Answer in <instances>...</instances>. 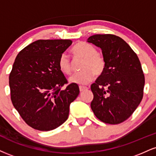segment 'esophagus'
<instances>
[{"instance_id": "1", "label": "esophagus", "mask_w": 156, "mask_h": 156, "mask_svg": "<svg viewBox=\"0 0 156 156\" xmlns=\"http://www.w3.org/2000/svg\"><path fill=\"white\" fill-rule=\"evenodd\" d=\"M87 89H88V88L86 87V86H79L80 91H85V90H86Z\"/></svg>"}]
</instances>
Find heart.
<instances>
[{"label": "heart", "mask_w": 156, "mask_h": 156, "mask_svg": "<svg viewBox=\"0 0 156 156\" xmlns=\"http://www.w3.org/2000/svg\"><path fill=\"white\" fill-rule=\"evenodd\" d=\"M73 53L76 56L83 58L84 62L79 73H75L70 78L71 83L86 84L93 79L94 75L99 76L104 72L105 68V61L94 46L84 42H79L73 46ZM59 70L65 75H70L72 72V67L68 55L64 53L60 56L58 62Z\"/></svg>", "instance_id": "obj_1"}]
</instances>
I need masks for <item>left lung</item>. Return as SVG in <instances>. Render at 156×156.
Returning a JSON list of instances; mask_svg holds the SVG:
<instances>
[{"mask_svg": "<svg viewBox=\"0 0 156 156\" xmlns=\"http://www.w3.org/2000/svg\"><path fill=\"white\" fill-rule=\"evenodd\" d=\"M87 41L102 49L105 61L104 72L91 86V108L101 121L119 124L132 115L143 97L141 63L129 45L115 35H91Z\"/></svg>", "mask_w": 156, "mask_h": 156, "instance_id": "left-lung-1", "label": "left lung"}]
</instances>
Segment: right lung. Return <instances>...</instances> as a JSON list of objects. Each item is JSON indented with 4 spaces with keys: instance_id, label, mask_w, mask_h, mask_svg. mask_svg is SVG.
<instances>
[{
    "instance_id": "obj_1",
    "label": "right lung",
    "mask_w": 156,
    "mask_h": 156,
    "mask_svg": "<svg viewBox=\"0 0 156 156\" xmlns=\"http://www.w3.org/2000/svg\"><path fill=\"white\" fill-rule=\"evenodd\" d=\"M71 40H37L24 48L9 75L11 99L28 126L51 131L66 121L70 105L80 92L76 83H67L58 62Z\"/></svg>"
}]
</instances>
